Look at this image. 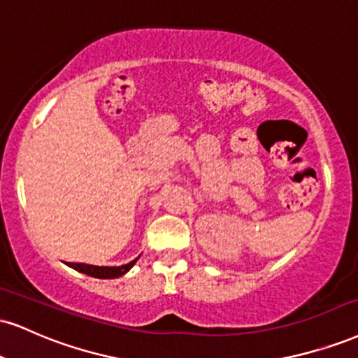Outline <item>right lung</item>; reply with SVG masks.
I'll list each match as a JSON object with an SVG mask.
<instances>
[{
  "label": "right lung",
  "mask_w": 358,
  "mask_h": 358,
  "mask_svg": "<svg viewBox=\"0 0 358 358\" xmlns=\"http://www.w3.org/2000/svg\"><path fill=\"white\" fill-rule=\"evenodd\" d=\"M138 258L135 260L130 262V264L127 265H122V266H96V265H86V264H66L68 266H71V268L78 270L81 273H86L90 275V277H94V278H116V277H122L128 272V270L131 268L133 265L136 264Z\"/></svg>",
  "instance_id": "obj_1"
}]
</instances>
